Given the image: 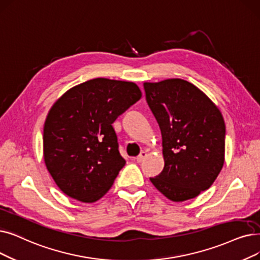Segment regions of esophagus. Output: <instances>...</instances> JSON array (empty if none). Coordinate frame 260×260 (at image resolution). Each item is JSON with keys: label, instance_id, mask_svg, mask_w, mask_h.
Segmentation results:
<instances>
[{"label": "esophagus", "instance_id": "esophagus-1", "mask_svg": "<svg viewBox=\"0 0 260 260\" xmlns=\"http://www.w3.org/2000/svg\"><path fill=\"white\" fill-rule=\"evenodd\" d=\"M146 157V152H144V151H142L137 157H136V160H137V162H141L144 158Z\"/></svg>", "mask_w": 260, "mask_h": 260}]
</instances>
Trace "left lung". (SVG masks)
<instances>
[{"label": "left lung", "mask_w": 260, "mask_h": 260, "mask_svg": "<svg viewBox=\"0 0 260 260\" xmlns=\"http://www.w3.org/2000/svg\"><path fill=\"white\" fill-rule=\"evenodd\" d=\"M146 102L162 136V172L150 178L173 202L197 198L221 172L225 159V123L212 101L187 81L144 83Z\"/></svg>", "instance_id": "left-lung-1"}]
</instances>
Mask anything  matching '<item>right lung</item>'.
Instances as JSON below:
<instances>
[{"instance_id":"1","label":"right lung","mask_w":260,"mask_h":260,"mask_svg":"<svg viewBox=\"0 0 260 260\" xmlns=\"http://www.w3.org/2000/svg\"><path fill=\"white\" fill-rule=\"evenodd\" d=\"M141 95L133 82L99 77L53 104L43 126V158L64 194L93 203L108 192L125 165L111 124Z\"/></svg>"}]
</instances>
